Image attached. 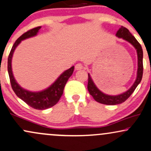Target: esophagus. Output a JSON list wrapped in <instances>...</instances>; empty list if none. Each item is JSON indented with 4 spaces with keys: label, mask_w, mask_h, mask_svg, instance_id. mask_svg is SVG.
I'll return each instance as SVG.
<instances>
[{
    "label": "esophagus",
    "mask_w": 151,
    "mask_h": 151,
    "mask_svg": "<svg viewBox=\"0 0 151 151\" xmlns=\"http://www.w3.org/2000/svg\"><path fill=\"white\" fill-rule=\"evenodd\" d=\"M83 67H83V65H81V63H78L75 65V70H82Z\"/></svg>",
    "instance_id": "1"
}]
</instances>
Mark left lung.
<instances>
[{
  "mask_svg": "<svg viewBox=\"0 0 151 151\" xmlns=\"http://www.w3.org/2000/svg\"><path fill=\"white\" fill-rule=\"evenodd\" d=\"M116 35L118 37L122 38L124 40L131 43L136 48L137 55H138V71H137L136 79L135 81L134 84L131 86V87L128 91H126V92L121 93V94L116 95V96H111V95L105 94V93L101 92L94 84L90 74H88L87 89L89 93L93 96L95 101L99 102V103L106 105L119 104L123 103L126 99H128V98L132 94L134 90L136 89L137 86L140 84L142 79V77H143V50H142L141 45H140V43L137 41V40L135 38L134 36L131 35L129 30L126 27H124V26H121L120 28H119Z\"/></svg>",
  "mask_w": 151,
  "mask_h": 151,
  "instance_id": "obj_1",
  "label": "left lung"
}]
</instances>
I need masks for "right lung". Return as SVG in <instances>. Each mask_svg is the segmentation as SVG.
I'll return each mask as SVG.
<instances>
[{
    "label": "right lung",
    "instance_id": "1",
    "mask_svg": "<svg viewBox=\"0 0 151 151\" xmlns=\"http://www.w3.org/2000/svg\"><path fill=\"white\" fill-rule=\"evenodd\" d=\"M40 28L41 27L39 26V27H35V28L27 31L15 41L14 45H13V47L10 50L9 56H8V72L9 74L12 89L14 91L15 94L32 108L37 109V110H44V109H49L50 107L53 106L59 101L63 93L64 88H65L66 83L73 73L74 67L72 66L69 70L65 71L51 86H49L47 89L41 91L32 92V91H27V90L22 89L21 86L16 82L14 77H13L11 67V61L13 52H14L15 48L22 40L35 36Z\"/></svg>",
    "mask_w": 151,
    "mask_h": 151
}]
</instances>
